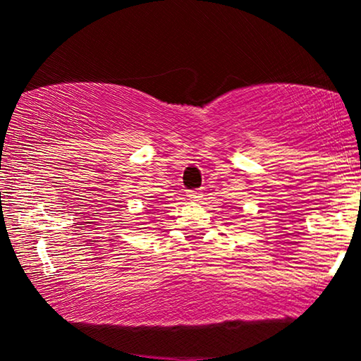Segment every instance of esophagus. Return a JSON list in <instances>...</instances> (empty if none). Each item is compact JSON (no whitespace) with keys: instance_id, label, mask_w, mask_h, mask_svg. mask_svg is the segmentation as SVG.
Returning a JSON list of instances; mask_svg holds the SVG:
<instances>
[{"instance_id":"34e87169","label":"esophagus","mask_w":361,"mask_h":361,"mask_svg":"<svg viewBox=\"0 0 361 361\" xmlns=\"http://www.w3.org/2000/svg\"><path fill=\"white\" fill-rule=\"evenodd\" d=\"M202 195H204V194H202V190H199V189L187 192V197H189L190 200H200Z\"/></svg>"}]
</instances>
